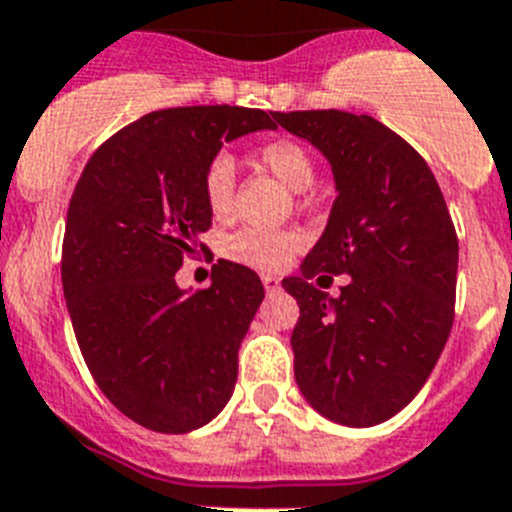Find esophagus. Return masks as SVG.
Returning <instances> with one entry per match:
<instances>
[{"mask_svg":"<svg viewBox=\"0 0 512 512\" xmlns=\"http://www.w3.org/2000/svg\"><path fill=\"white\" fill-rule=\"evenodd\" d=\"M262 286H265V291H278V288H281V281H278L275 275H262Z\"/></svg>","mask_w":512,"mask_h":512,"instance_id":"34e87169","label":"esophagus"}]
</instances>
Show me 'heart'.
I'll return each mask as SVG.
<instances>
[{
    "mask_svg": "<svg viewBox=\"0 0 512 512\" xmlns=\"http://www.w3.org/2000/svg\"><path fill=\"white\" fill-rule=\"evenodd\" d=\"M255 157L270 175L278 177L291 190L309 188L317 175V164H314L309 149L288 136H278V139L260 144ZM201 185L206 206L211 208L213 216H229L231 206H234V188H237L234 159L229 154H216L203 170ZM301 244L304 239L299 231L244 226L226 239V255L242 265H250V268L278 270L291 260V255Z\"/></svg>",
    "mask_w": 512,
    "mask_h": 512,
    "instance_id": "1",
    "label": "heart"
}]
</instances>
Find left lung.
<instances>
[{
	"label": "left lung",
	"mask_w": 512,
	"mask_h": 512,
	"mask_svg": "<svg viewBox=\"0 0 512 512\" xmlns=\"http://www.w3.org/2000/svg\"><path fill=\"white\" fill-rule=\"evenodd\" d=\"M330 159L337 198L322 239L283 288L299 301L296 384L330 420L368 428L415 399L456 306L459 237L428 162L371 115L273 113ZM345 272L327 300L314 277Z\"/></svg>",
	"instance_id": "obj_1"
}]
</instances>
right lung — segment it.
<instances>
[{"mask_svg": "<svg viewBox=\"0 0 512 512\" xmlns=\"http://www.w3.org/2000/svg\"><path fill=\"white\" fill-rule=\"evenodd\" d=\"M275 128L273 113L195 105L146 113L95 149L71 193L61 283L84 363L133 422L188 433L224 410L237 353L265 288L255 270L219 260L188 296L185 257L208 247L203 170L224 141Z\"/></svg>", "mask_w": 512, "mask_h": 512, "instance_id": "right-lung-1", "label": "right lung"}]
</instances>
